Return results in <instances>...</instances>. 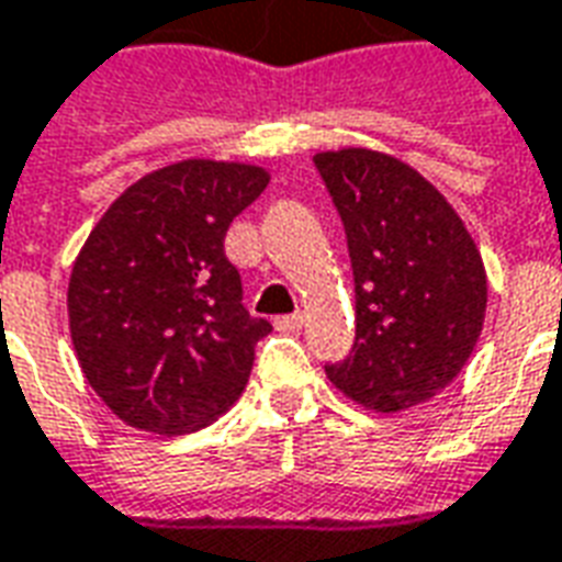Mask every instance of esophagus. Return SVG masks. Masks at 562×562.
<instances>
[{"label": "esophagus", "mask_w": 562, "mask_h": 562, "mask_svg": "<svg viewBox=\"0 0 562 562\" xmlns=\"http://www.w3.org/2000/svg\"><path fill=\"white\" fill-rule=\"evenodd\" d=\"M274 329H278V333H296V329H302V314H284V317H274Z\"/></svg>", "instance_id": "34e87169"}]
</instances>
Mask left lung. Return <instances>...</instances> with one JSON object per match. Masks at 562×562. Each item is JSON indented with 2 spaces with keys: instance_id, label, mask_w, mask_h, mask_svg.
Returning a JSON list of instances; mask_svg holds the SVG:
<instances>
[{
  "instance_id": "1",
  "label": "left lung",
  "mask_w": 562,
  "mask_h": 562,
  "mask_svg": "<svg viewBox=\"0 0 562 562\" xmlns=\"http://www.w3.org/2000/svg\"><path fill=\"white\" fill-rule=\"evenodd\" d=\"M353 266L357 341L326 378L369 412L396 415L463 372L487 312L472 233L415 166L372 147L314 154Z\"/></svg>"
}]
</instances>
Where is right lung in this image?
Instances as JSON below:
<instances>
[{
	"instance_id": "1",
	"label": "right lung",
	"mask_w": 562,
	"mask_h": 562,
	"mask_svg": "<svg viewBox=\"0 0 562 562\" xmlns=\"http://www.w3.org/2000/svg\"><path fill=\"white\" fill-rule=\"evenodd\" d=\"M269 178L254 162H169L90 229L69 274V333L87 384L123 424L196 432L241 396L272 326L245 312L224 238Z\"/></svg>"
}]
</instances>
